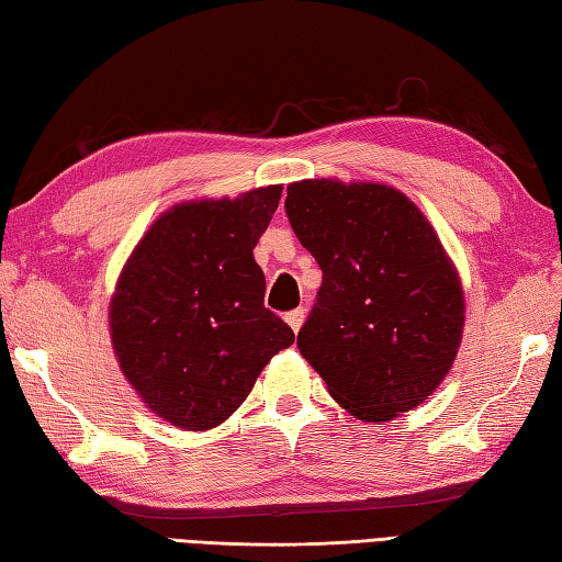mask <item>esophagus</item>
I'll use <instances>...</instances> for the list:
<instances>
[{
	"instance_id": "obj_1",
	"label": "esophagus",
	"mask_w": 562,
	"mask_h": 562,
	"mask_svg": "<svg viewBox=\"0 0 562 562\" xmlns=\"http://www.w3.org/2000/svg\"><path fill=\"white\" fill-rule=\"evenodd\" d=\"M304 318H306L304 308H294V312L288 314V324H290V328H292L294 333H300L302 326H304Z\"/></svg>"
}]
</instances>
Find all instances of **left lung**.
I'll return each mask as SVG.
<instances>
[{"instance_id": "left-lung-1", "label": "left lung", "mask_w": 562, "mask_h": 562, "mask_svg": "<svg viewBox=\"0 0 562 562\" xmlns=\"http://www.w3.org/2000/svg\"><path fill=\"white\" fill-rule=\"evenodd\" d=\"M284 210L324 270L296 336L304 360L345 411L386 423L432 396L457 360L465 302L432 224L384 183L306 178Z\"/></svg>"}]
</instances>
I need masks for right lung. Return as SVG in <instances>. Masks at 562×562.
<instances>
[{"label": "right lung", "mask_w": 562, "mask_h": 562, "mask_svg": "<svg viewBox=\"0 0 562 562\" xmlns=\"http://www.w3.org/2000/svg\"><path fill=\"white\" fill-rule=\"evenodd\" d=\"M282 186L186 200L159 214L117 274L109 304L115 360L142 403L190 432L222 425L292 328L262 306L254 258Z\"/></svg>", "instance_id": "obj_1"}]
</instances>
